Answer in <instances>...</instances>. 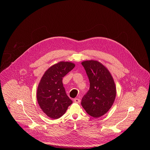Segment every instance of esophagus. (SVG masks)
I'll return each instance as SVG.
<instances>
[{"label": "esophagus", "mask_w": 150, "mask_h": 150, "mask_svg": "<svg viewBox=\"0 0 150 150\" xmlns=\"http://www.w3.org/2000/svg\"><path fill=\"white\" fill-rule=\"evenodd\" d=\"M74 101V102H75V103H78V104H79V103L81 102V100H80V99H79V98H75Z\"/></svg>", "instance_id": "1"}]
</instances>
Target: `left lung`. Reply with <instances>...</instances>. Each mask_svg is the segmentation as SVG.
I'll return each mask as SVG.
<instances>
[{
  "label": "left lung",
  "mask_w": 150,
  "mask_h": 150,
  "mask_svg": "<svg viewBox=\"0 0 150 150\" xmlns=\"http://www.w3.org/2000/svg\"><path fill=\"white\" fill-rule=\"evenodd\" d=\"M90 81V90L81 105L92 117L98 118L112 108L116 96V87L110 72L101 63L90 60L82 62Z\"/></svg>",
  "instance_id": "left-lung-1"
}]
</instances>
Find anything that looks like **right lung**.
<instances>
[{
    "label": "right lung",
    "mask_w": 150,
    "mask_h": 150,
    "mask_svg": "<svg viewBox=\"0 0 150 150\" xmlns=\"http://www.w3.org/2000/svg\"><path fill=\"white\" fill-rule=\"evenodd\" d=\"M75 67V64L71 62H59L45 72L38 83V103L42 112L52 119L60 117L72 103L63 87L62 78Z\"/></svg>",
    "instance_id": "1"
}]
</instances>
